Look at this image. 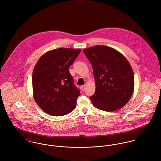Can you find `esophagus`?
<instances>
[{
  "instance_id": "obj_1",
  "label": "esophagus",
  "mask_w": 161,
  "mask_h": 161,
  "mask_svg": "<svg viewBox=\"0 0 161 161\" xmlns=\"http://www.w3.org/2000/svg\"><path fill=\"white\" fill-rule=\"evenodd\" d=\"M85 89H86V86H85V85L82 86L80 87V89H81L82 91H85Z\"/></svg>"
}]
</instances>
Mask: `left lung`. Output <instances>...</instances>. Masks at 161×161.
Returning a JSON list of instances; mask_svg holds the SVG:
<instances>
[{
  "label": "left lung",
  "instance_id": "left-lung-1",
  "mask_svg": "<svg viewBox=\"0 0 161 161\" xmlns=\"http://www.w3.org/2000/svg\"><path fill=\"white\" fill-rule=\"evenodd\" d=\"M84 53L92 64L95 92L89 97L100 110L112 112L122 108L134 91L133 69L125 57L115 49L106 46L85 49Z\"/></svg>",
  "mask_w": 161,
  "mask_h": 161
}]
</instances>
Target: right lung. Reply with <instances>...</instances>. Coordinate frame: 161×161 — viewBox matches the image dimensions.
Wrapping results in <instances>:
<instances>
[{"mask_svg": "<svg viewBox=\"0 0 161 161\" xmlns=\"http://www.w3.org/2000/svg\"><path fill=\"white\" fill-rule=\"evenodd\" d=\"M80 52V49H56L45 53L36 64L32 75L33 97L46 114L63 116L75 108L80 92L69 68Z\"/></svg>", "mask_w": 161, "mask_h": 161, "instance_id": "add662e5", "label": "right lung"}]
</instances>
